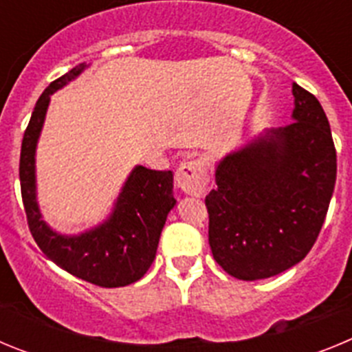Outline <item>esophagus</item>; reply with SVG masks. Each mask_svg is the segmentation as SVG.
I'll return each instance as SVG.
<instances>
[{
  "instance_id": "34e87169",
  "label": "esophagus",
  "mask_w": 352,
  "mask_h": 352,
  "mask_svg": "<svg viewBox=\"0 0 352 352\" xmlns=\"http://www.w3.org/2000/svg\"><path fill=\"white\" fill-rule=\"evenodd\" d=\"M206 169L201 162L190 160L185 162L179 166V169L176 170V185H178L179 190L183 194L195 195V197H201L206 190Z\"/></svg>"
}]
</instances>
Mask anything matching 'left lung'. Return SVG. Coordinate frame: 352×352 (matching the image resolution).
Returning <instances> with one entry per match:
<instances>
[{"mask_svg": "<svg viewBox=\"0 0 352 352\" xmlns=\"http://www.w3.org/2000/svg\"><path fill=\"white\" fill-rule=\"evenodd\" d=\"M292 123L223 155L206 195L214 261L238 280L270 278L305 259L328 213L337 151L312 93L292 82Z\"/></svg>", "mask_w": 352, "mask_h": 352, "instance_id": "1", "label": "left lung"}]
</instances>
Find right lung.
Segmentation results:
<instances>
[{
  "label": "right lung",
  "mask_w": 352,
  "mask_h": 352,
  "mask_svg": "<svg viewBox=\"0 0 352 352\" xmlns=\"http://www.w3.org/2000/svg\"><path fill=\"white\" fill-rule=\"evenodd\" d=\"M88 63L72 68L40 95L21 146V194L30 231L40 250L61 270L100 287H125L141 280L157 256L167 214L176 206L173 173L135 166L102 222L76 234L56 231L43 219L36 192V146L51 96L76 80Z\"/></svg>",
  "instance_id": "add662e5"
}]
</instances>
